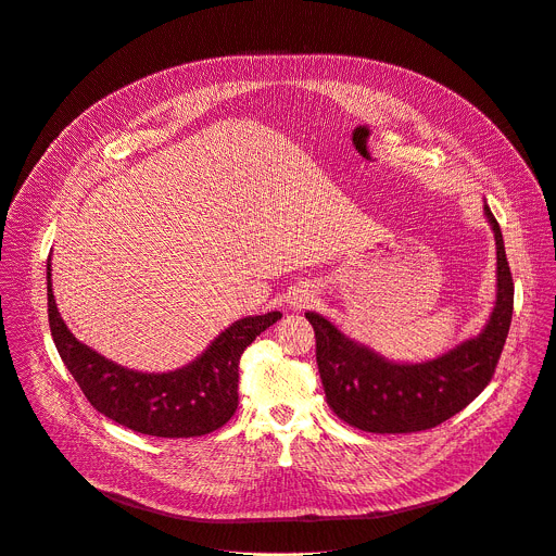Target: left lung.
Instances as JSON below:
<instances>
[{
    "label": "left lung",
    "mask_w": 556,
    "mask_h": 556,
    "mask_svg": "<svg viewBox=\"0 0 556 556\" xmlns=\"http://www.w3.org/2000/svg\"><path fill=\"white\" fill-rule=\"evenodd\" d=\"M497 247V294L484 329L456 349L419 364H400L346 338L316 312V362L329 408L344 424L376 434L437 428L469 406L491 382L513 316V277L500 225L484 205Z\"/></svg>",
    "instance_id": "obj_1"
}]
</instances>
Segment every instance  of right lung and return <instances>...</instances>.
<instances>
[{
  "instance_id": "add662e5",
  "label": "right lung",
  "mask_w": 556,
  "mask_h": 556,
  "mask_svg": "<svg viewBox=\"0 0 556 556\" xmlns=\"http://www.w3.org/2000/svg\"><path fill=\"white\" fill-rule=\"evenodd\" d=\"M50 270L48 260L50 331L67 371L98 413L148 437L190 439L223 428L238 408L244 349L281 318V312L240 318L192 364L169 374H139L106 359L67 329L52 294Z\"/></svg>"
}]
</instances>
